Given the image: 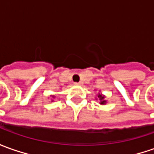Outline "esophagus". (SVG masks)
Segmentation results:
<instances>
[{"mask_svg": "<svg viewBox=\"0 0 154 154\" xmlns=\"http://www.w3.org/2000/svg\"><path fill=\"white\" fill-rule=\"evenodd\" d=\"M75 84H77V85H82V82H75Z\"/></svg>", "mask_w": 154, "mask_h": 154, "instance_id": "obj_1", "label": "esophagus"}]
</instances>
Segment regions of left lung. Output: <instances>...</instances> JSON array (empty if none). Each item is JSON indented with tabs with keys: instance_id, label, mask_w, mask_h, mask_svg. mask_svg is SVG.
<instances>
[{
	"instance_id": "1",
	"label": "left lung",
	"mask_w": 154,
	"mask_h": 154,
	"mask_svg": "<svg viewBox=\"0 0 154 154\" xmlns=\"http://www.w3.org/2000/svg\"><path fill=\"white\" fill-rule=\"evenodd\" d=\"M98 97H99V99L101 100V103H102V104H103V103H105V101H104V100H103V98H104L103 96H102V95L99 94V95H98Z\"/></svg>"
}]
</instances>
